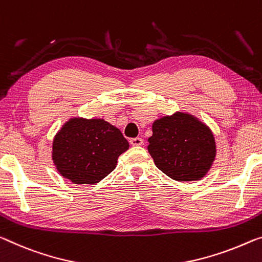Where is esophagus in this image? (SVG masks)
<instances>
[{
    "label": "esophagus",
    "instance_id": "esophagus-1",
    "mask_svg": "<svg viewBox=\"0 0 262 262\" xmlns=\"http://www.w3.org/2000/svg\"><path fill=\"white\" fill-rule=\"evenodd\" d=\"M129 142H130L132 146L139 147V146H142V144H143V140L141 138H133V139H130Z\"/></svg>",
    "mask_w": 262,
    "mask_h": 262
}]
</instances>
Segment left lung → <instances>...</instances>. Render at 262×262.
<instances>
[{
    "label": "left lung",
    "instance_id": "left-lung-1",
    "mask_svg": "<svg viewBox=\"0 0 262 262\" xmlns=\"http://www.w3.org/2000/svg\"><path fill=\"white\" fill-rule=\"evenodd\" d=\"M148 142L156 167L180 182L201 180L215 156L212 132L194 116L184 113L156 120Z\"/></svg>",
    "mask_w": 262,
    "mask_h": 262
}]
</instances>
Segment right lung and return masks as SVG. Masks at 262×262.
I'll list each match as a JSON object with an SVG mask.
<instances>
[{
	"label": "right lung",
	"instance_id": "obj_1",
	"mask_svg": "<svg viewBox=\"0 0 262 262\" xmlns=\"http://www.w3.org/2000/svg\"><path fill=\"white\" fill-rule=\"evenodd\" d=\"M128 148L122 133L105 120L74 118L53 140L52 160L60 175L74 184H95L113 171Z\"/></svg>",
	"mask_w": 262,
	"mask_h": 262
}]
</instances>
